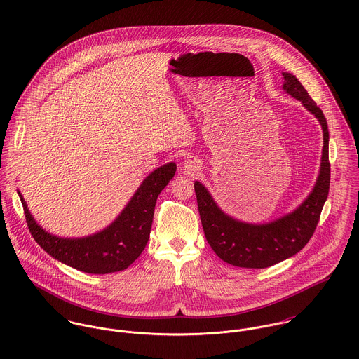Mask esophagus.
Wrapping results in <instances>:
<instances>
[{
	"label": "esophagus",
	"mask_w": 359,
	"mask_h": 359,
	"mask_svg": "<svg viewBox=\"0 0 359 359\" xmlns=\"http://www.w3.org/2000/svg\"><path fill=\"white\" fill-rule=\"evenodd\" d=\"M184 165H185V168H187L188 172H194V171L198 170V165H196L195 160H192L191 157H187V158L184 160Z\"/></svg>",
	"instance_id": "34e87169"
}]
</instances>
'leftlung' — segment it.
<instances>
[{
    "instance_id": "obj_1",
    "label": "left lung",
    "mask_w": 359,
    "mask_h": 359,
    "mask_svg": "<svg viewBox=\"0 0 359 359\" xmlns=\"http://www.w3.org/2000/svg\"><path fill=\"white\" fill-rule=\"evenodd\" d=\"M283 91L311 111L322 126L323 149L318 180L307 199L292 212L265 224H250L224 212L205 185L195 181L199 214L205 239L214 253L225 262L241 268H266L297 255L318 225L330 185L329 130L326 118L306 88L292 73H282Z\"/></svg>"
}]
</instances>
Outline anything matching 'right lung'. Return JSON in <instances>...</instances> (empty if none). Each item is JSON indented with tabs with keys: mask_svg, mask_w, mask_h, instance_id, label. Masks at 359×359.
<instances>
[{
	"mask_svg": "<svg viewBox=\"0 0 359 359\" xmlns=\"http://www.w3.org/2000/svg\"><path fill=\"white\" fill-rule=\"evenodd\" d=\"M175 163L157 167L131 201L104 229L84 238H60L37 224L18 191L34 241L55 259L87 273H111L128 268L144 252L152 228L157 196L172 180Z\"/></svg>",
	"mask_w": 359,
	"mask_h": 359,
	"instance_id": "add662e5",
	"label": "right lung"
}]
</instances>
